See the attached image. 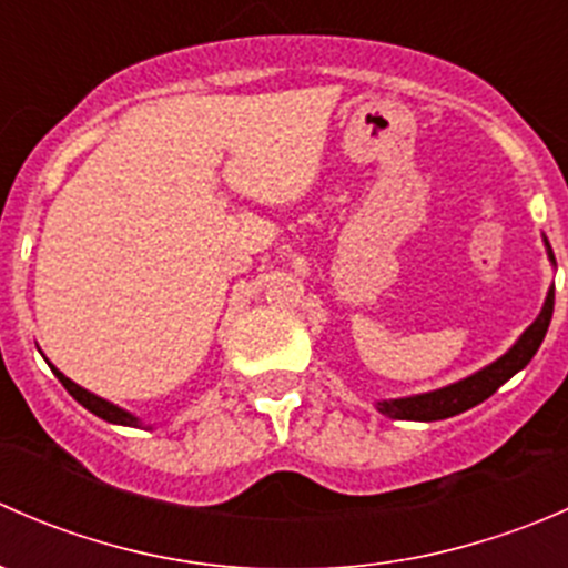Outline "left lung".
<instances>
[{
    "label": "left lung",
    "instance_id": "left-lung-1",
    "mask_svg": "<svg viewBox=\"0 0 568 568\" xmlns=\"http://www.w3.org/2000/svg\"><path fill=\"white\" fill-rule=\"evenodd\" d=\"M541 239H544V247H547L549 263L555 266L552 247H549L547 236ZM552 305H555V285H549L547 300H544V307L536 316V321H532L528 329L519 335V341L514 343L503 357H497L495 363H489L486 368L464 376V379L454 382V385L439 387V390L406 395V398L376 400V409H379L382 415L393 417V420H423V423L445 420V417H454L459 415V412L473 409V406H478L480 400H486L491 393H497V387L506 385L514 374H519V371L530 363L532 354L538 352V346H541L544 335H547L549 329Z\"/></svg>",
    "mask_w": 568,
    "mask_h": 568
}]
</instances>
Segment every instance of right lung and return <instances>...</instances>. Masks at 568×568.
<instances>
[{
  "label": "right lung",
  "mask_w": 568,
  "mask_h": 568,
  "mask_svg": "<svg viewBox=\"0 0 568 568\" xmlns=\"http://www.w3.org/2000/svg\"><path fill=\"white\" fill-rule=\"evenodd\" d=\"M49 365H51V363H49ZM51 371H54L57 379L62 382V387H65V390L71 393L73 398H77L79 404L84 406V409L93 412L95 417H101V420H106V423H114V426H131V428H140V426H142L140 417L131 415L129 409H123V406H118V404H112V400L101 398V395H95V393L84 390L82 385H77V382L68 379V376L62 374V371H57L54 365H51Z\"/></svg>",
  "instance_id": "1"
}]
</instances>
